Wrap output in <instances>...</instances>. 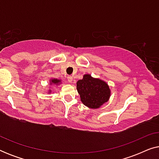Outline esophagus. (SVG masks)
<instances>
[{
    "label": "esophagus",
    "instance_id": "obj_1",
    "mask_svg": "<svg viewBox=\"0 0 159 159\" xmlns=\"http://www.w3.org/2000/svg\"><path fill=\"white\" fill-rule=\"evenodd\" d=\"M67 80H68L69 83H71L73 81V77H71V76H68V77H67Z\"/></svg>",
    "mask_w": 159,
    "mask_h": 159
}]
</instances>
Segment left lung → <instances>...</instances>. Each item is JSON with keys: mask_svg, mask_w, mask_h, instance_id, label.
I'll use <instances>...</instances> for the list:
<instances>
[{"mask_svg": "<svg viewBox=\"0 0 159 159\" xmlns=\"http://www.w3.org/2000/svg\"><path fill=\"white\" fill-rule=\"evenodd\" d=\"M77 90L82 103L94 109L109 101L111 94L107 82L89 74L84 75L83 78L77 82Z\"/></svg>", "mask_w": 159, "mask_h": 159, "instance_id": "obj_1", "label": "left lung"}]
</instances>
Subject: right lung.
<instances>
[{
    "mask_svg": "<svg viewBox=\"0 0 159 159\" xmlns=\"http://www.w3.org/2000/svg\"><path fill=\"white\" fill-rule=\"evenodd\" d=\"M50 82V85H59L60 84H61V80H58V79H56V78H51L49 80ZM51 90H48V93H51Z\"/></svg>",
    "mask_w": 159,
    "mask_h": 159,
    "instance_id": "add662e5",
    "label": "right lung"
}]
</instances>
